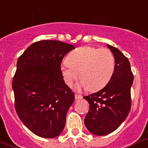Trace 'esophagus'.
Wrapping results in <instances>:
<instances>
[{"instance_id":"obj_1","label":"esophagus","mask_w":148,"mask_h":148,"mask_svg":"<svg viewBox=\"0 0 148 148\" xmlns=\"http://www.w3.org/2000/svg\"><path fill=\"white\" fill-rule=\"evenodd\" d=\"M82 95H77V94H76L75 95V99H77V100H78V99H82Z\"/></svg>"}]
</instances>
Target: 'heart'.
<instances>
[{
  "mask_svg": "<svg viewBox=\"0 0 148 148\" xmlns=\"http://www.w3.org/2000/svg\"><path fill=\"white\" fill-rule=\"evenodd\" d=\"M67 63L61 65L64 83L71 86L79 77L81 79L78 89L87 88L95 91L104 87L112 77L115 59L107 48L85 46L80 47L67 56Z\"/></svg>",
  "mask_w": 148,
  "mask_h": 148,
  "instance_id": "obj_1",
  "label": "heart"
}]
</instances>
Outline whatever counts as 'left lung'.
Wrapping results in <instances>:
<instances>
[{
  "label": "left lung",
  "mask_w": 148,
  "mask_h": 148,
  "mask_svg": "<svg viewBox=\"0 0 148 148\" xmlns=\"http://www.w3.org/2000/svg\"><path fill=\"white\" fill-rule=\"evenodd\" d=\"M115 59V68L108 84L99 92L84 96L89 104L84 123L91 133L110 134L127 117L131 109L133 74L129 59L116 47L108 44Z\"/></svg>",
  "instance_id": "8db88e82"
}]
</instances>
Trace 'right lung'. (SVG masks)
Segmentation results:
<instances>
[{"instance_id":"add662e5","label":"right lung","mask_w":148,"mask_h":148,"mask_svg":"<svg viewBox=\"0 0 148 148\" xmlns=\"http://www.w3.org/2000/svg\"><path fill=\"white\" fill-rule=\"evenodd\" d=\"M71 44L44 40L32 43L19 56L13 79L15 108L28 130L44 138L62 133L74 93L64 84L61 62Z\"/></svg>"}]
</instances>
